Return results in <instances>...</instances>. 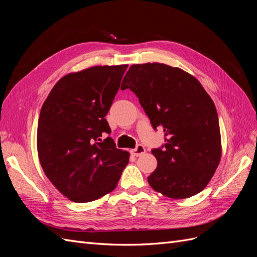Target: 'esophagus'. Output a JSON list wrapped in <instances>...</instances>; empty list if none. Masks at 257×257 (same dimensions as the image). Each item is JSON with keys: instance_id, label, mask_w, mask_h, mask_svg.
I'll return each instance as SVG.
<instances>
[{"instance_id": "1", "label": "esophagus", "mask_w": 257, "mask_h": 257, "mask_svg": "<svg viewBox=\"0 0 257 257\" xmlns=\"http://www.w3.org/2000/svg\"><path fill=\"white\" fill-rule=\"evenodd\" d=\"M131 152L134 155V157H141L142 154H144L146 152V148L143 145H137L135 149L131 150Z\"/></svg>"}]
</instances>
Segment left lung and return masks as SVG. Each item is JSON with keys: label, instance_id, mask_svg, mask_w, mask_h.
Wrapping results in <instances>:
<instances>
[{"label": "left lung", "instance_id": "left-lung-1", "mask_svg": "<svg viewBox=\"0 0 257 257\" xmlns=\"http://www.w3.org/2000/svg\"><path fill=\"white\" fill-rule=\"evenodd\" d=\"M121 89L134 92L152 127L164 132L165 144L151 150V188L170 198L203 191L221 160L219 118L203 85L180 68L147 63L132 65Z\"/></svg>", "mask_w": 257, "mask_h": 257}]
</instances>
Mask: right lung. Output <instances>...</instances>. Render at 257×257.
<instances>
[{
    "instance_id": "right-lung-1",
    "label": "right lung",
    "mask_w": 257,
    "mask_h": 257,
    "mask_svg": "<svg viewBox=\"0 0 257 257\" xmlns=\"http://www.w3.org/2000/svg\"><path fill=\"white\" fill-rule=\"evenodd\" d=\"M126 68L94 66L68 74L43 104L38 158L52 184L75 203H89L114 190L128 163V153L116 149L109 137L105 119Z\"/></svg>"
}]
</instances>
